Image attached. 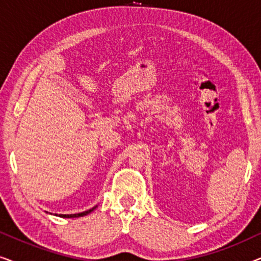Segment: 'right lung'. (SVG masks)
I'll return each mask as SVG.
<instances>
[{"instance_id":"obj_1","label":"right lung","mask_w":261,"mask_h":261,"mask_svg":"<svg viewBox=\"0 0 261 261\" xmlns=\"http://www.w3.org/2000/svg\"><path fill=\"white\" fill-rule=\"evenodd\" d=\"M97 206V205H96ZM96 206H94V208H91V209H89V210H87V212H83V213H78V214H59V216L60 217H67V219H71V217H81V216H85V215H88L89 213H91L92 210H95L96 209Z\"/></svg>"}]
</instances>
